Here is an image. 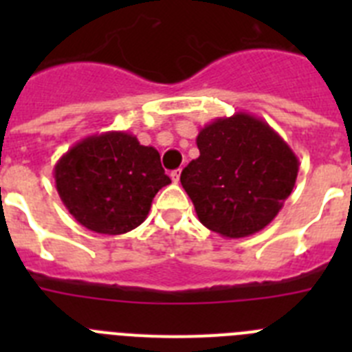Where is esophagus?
<instances>
[{"label":"esophagus","mask_w":352,"mask_h":352,"mask_svg":"<svg viewBox=\"0 0 352 352\" xmlns=\"http://www.w3.org/2000/svg\"><path fill=\"white\" fill-rule=\"evenodd\" d=\"M170 179H173L174 183H179V170H173V173H170Z\"/></svg>","instance_id":"esophagus-1"}]
</instances>
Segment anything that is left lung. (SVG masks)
<instances>
[{
	"label": "left lung",
	"mask_w": 352,
	"mask_h": 352,
	"mask_svg": "<svg viewBox=\"0 0 352 352\" xmlns=\"http://www.w3.org/2000/svg\"><path fill=\"white\" fill-rule=\"evenodd\" d=\"M195 142L201 155L179 182L201 223L223 238H245L268 226L296 183L300 162L287 142L247 113L217 118Z\"/></svg>",
	"instance_id": "8db88e82"
}]
</instances>
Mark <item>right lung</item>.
Wrapping results in <instances>:
<instances>
[{
	"mask_svg": "<svg viewBox=\"0 0 352 352\" xmlns=\"http://www.w3.org/2000/svg\"><path fill=\"white\" fill-rule=\"evenodd\" d=\"M56 190L80 226L98 234H125L141 226L153 197L170 179L160 153L126 132L89 135L54 166Z\"/></svg>",
	"mask_w": 352,
	"mask_h": 352,
	"instance_id": "add662e5",
	"label": "right lung"
}]
</instances>
